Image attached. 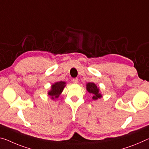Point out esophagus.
I'll return each instance as SVG.
<instances>
[{"mask_svg":"<svg viewBox=\"0 0 149 149\" xmlns=\"http://www.w3.org/2000/svg\"><path fill=\"white\" fill-rule=\"evenodd\" d=\"M72 81H73V83H74V84H77V82H78V79H77V78H74V79H73V80H72Z\"/></svg>","mask_w":149,"mask_h":149,"instance_id":"1","label":"esophagus"}]
</instances>
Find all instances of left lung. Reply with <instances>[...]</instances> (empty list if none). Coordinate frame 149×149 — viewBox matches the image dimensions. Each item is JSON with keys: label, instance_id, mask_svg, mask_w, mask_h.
<instances>
[{"label": "left lung", "instance_id": "1", "mask_svg": "<svg viewBox=\"0 0 149 149\" xmlns=\"http://www.w3.org/2000/svg\"><path fill=\"white\" fill-rule=\"evenodd\" d=\"M86 90L89 92V93H91L92 99L93 100H97L98 99L102 97L103 95L101 93L100 89L97 86V85L93 82H89L86 84Z\"/></svg>", "mask_w": 149, "mask_h": 149}]
</instances>
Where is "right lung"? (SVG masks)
I'll return each mask as SVG.
<instances>
[{"mask_svg": "<svg viewBox=\"0 0 149 149\" xmlns=\"http://www.w3.org/2000/svg\"><path fill=\"white\" fill-rule=\"evenodd\" d=\"M65 81H57L53 84L51 86V89L48 92V95L49 96L52 100H55L58 98L60 95L62 93V91L66 86Z\"/></svg>", "mask_w": 149, "mask_h": 149, "instance_id": "obj_1", "label": "right lung"}]
</instances>
